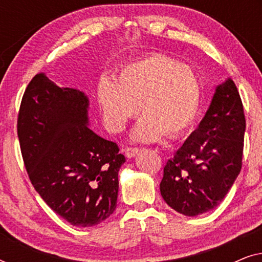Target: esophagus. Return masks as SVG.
I'll list each match as a JSON object with an SVG mask.
<instances>
[{
    "label": "esophagus",
    "mask_w": 262,
    "mask_h": 262,
    "mask_svg": "<svg viewBox=\"0 0 262 262\" xmlns=\"http://www.w3.org/2000/svg\"><path fill=\"white\" fill-rule=\"evenodd\" d=\"M138 152H139L138 148H126L125 149V156H126L127 159H132V157H135Z\"/></svg>",
    "instance_id": "34e87169"
}]
</instances>
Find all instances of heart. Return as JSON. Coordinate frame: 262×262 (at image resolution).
<instances>
[{
    "label": "heart",
    "instance_id": "b5f03b06",
    "mask_svg": "<svg viewBox=\"0 0 262 262\" xmlns=\"http://www.w3.org/2000/svg\"><path fill=\"white\" fill-rule=\"evenodd\" d=\"M98 100L106 126L125 127L139 111L143 117L131 134L134 142H155L166 134L175 138L194 123L202 101V85L193 69L166 55H150L125 66L117 81L103 76Z\"/></svg>",
    "mask_w": 262,
    "mask_h": 262
}]
</instances>
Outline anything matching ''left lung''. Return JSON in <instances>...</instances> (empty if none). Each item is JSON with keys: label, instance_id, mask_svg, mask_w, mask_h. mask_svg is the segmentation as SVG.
I'll use <instances>...</instances> for the list:
<instances>
[{"label": "left lung", "instance_id": "8db88e82", "mask_svg": "<svg viewBox=\"0 0 262 262\" xmlns=\"http://www.w3.org/2000/svg\"><path fill=\"white\" fill-rule=\"evenodd\" d=\"M245 131L241 98L227 78L216 87L198 127L168 160L160 184L164 202L188 217L220 205L241 171Z\"/></svg>", "mask_w": 262, "mask_h": 262}]
</instances>
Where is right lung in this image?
<instances>
[{"label": "right lung", "mask_w": 262, "mask_h": 262, "mask_svg": "<svg viewBox=\"0 0 262 262\" xmlns=\"http://www.w3.org/2000/svg\"><path fill=\"white\" fill-rule=\"evenodd\" d=\"M89 99L44 74L32 78L17 118L21 154L44 202L71 225L93 227L117 207L125 162L114 142L89 127Z\"/></svg>", "instance_id": "1"}]
</instances>
